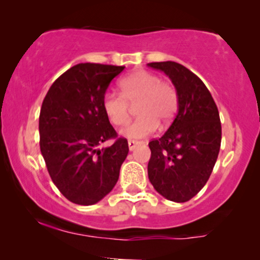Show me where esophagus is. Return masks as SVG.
I'll list each match as a JSON object with an SVG mask.
<instances>
[{"instance_id": "esophagus-1", "label": "esophagus", "mask_w": 260, "mask_h": 260, "mask_svg": "<svg viewBox=\"0 0 260 260\" xmlns=\"http://www.w3.org/2000/svg\"><path fill=\"white\" fill-rule=\"evenodd\" d=\"M138 145H141V142H138V141H128V148H129V151H133Z\"/></svg>"}]
</instances>
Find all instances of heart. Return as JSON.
Instances as JSON below:
<instances>
[{
  "instance_id": "1",
  "label": "heart",
  "mask_w": 260,
  "mask_h": 260,
  "mask_svg": "<svg viewBox=\"0 0 260 260\" xmlns=\"http://www.w3.org/2000/svg\"><path fill=\"white\" fill-rule=\"evenodd\" d=\"M119 88L120 94H104L102 108L109 122L119 127L129 120V104L138 103L140 118L120 131V136L127 140H142L157 129L158 122L167 124L176 114V89L169 81H162L157 74L145 70L135 72L120 80Z\"/></svg>"
}]
</instances>
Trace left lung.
Segmentation results:
<instances>
[{"label":"left lung","instance_id":"1","mask_svg":"<svg viewBox=\"0 0 260 260\" xmlns=\"http://www.w3.org/2000/svg\"><path fill=\"white\" fill-rule=\"evenodd\" d=\"M169 75L179 112L162 137L148 143V179L167 200L186 203L205 186L221 143L219 111L203 80L175 61L149 62Z\"/></svg>","mask_w":260,"mask_h":260}]
</instances>
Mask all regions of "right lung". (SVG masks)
I'll list each match as a JSON object with an SVG mask.
<instances>
[{
  "label": "right lung",
  "instance_id": "obj_1",
  "mask_svg": "<svg viewBox=\"0 0 260 260\" xmlns=\"http://www.w3.org/2000/svg\"><path fill=\"white\" fill-rule=\"evenodd\" d=\"M124 67L81 62L50 86L39 118L40 151L52 182L78 205H93L117 183L128 142L102 108L111 81ZM113 139L112 146L99 147Z\"/></svg>",
  "mask_w": 260,
  "mask_h": 260
}]
</instances>
